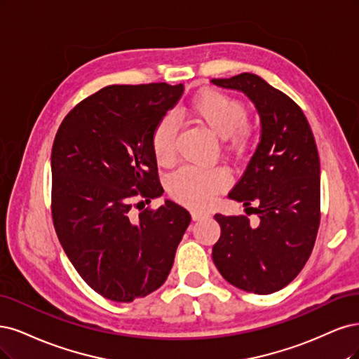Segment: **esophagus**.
<instances>
[{
  "mask_svg": "<svg viewBox=\"0 0 359 359\" xmlns=\"http://www.w3.org/2000/svg\"><path fill=\"white\" fill-rule=\"evenodd\" d=\"M192 216V221H201V219L209 217V213H204V212H191Z\"/></svg>",
  "mask_w": 359,
  "mask_h": 359,
  "instance_id": "obj_1",
  "label": "esophagus"
}]
</instances>
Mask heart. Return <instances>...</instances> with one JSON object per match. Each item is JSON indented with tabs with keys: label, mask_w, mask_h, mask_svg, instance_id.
Listing matches in <instances>:
<instances>
[{
	"label": "heart",
	"mask_w": 359,
	"mask_h": 359,
	"mask_svg": "<svg viewBox=\"0 0 359 359\" xmlns=\"http://www.w3.org/2000/svg\"><path fill=\"white\" fill-rule=\"evenodd\" d=\"M189 116L203 125L219 138L233 152H243L252 140L248 123V109L241 101L231 98L215 89H205L196 94L188 109ZM177 128L172 119L161 121L152 133L150 144L159 165H168L176 154ZM226 176L222 170L213 168L198 171L182 168L168 182L170 195L180 204L191 209H203L210 203L212 196L224 191Z\"/></svg>",
	"instance_id": "heart-1"
}]
</instances>
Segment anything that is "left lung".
<instances>
[{"mask_svg":"<svg viewBox=\"0 0 359 359\" xmlns=\"http://www.w3.org/2000/svg\"><path fill=\"white\" fill-rule=\"evenodd\" d=\"M212 83L243 92L261 121L255 154L228 194L246 209L255 205L250 209L259 221L252 225L248 216L215 215L221 237L213 262L231 285L273 294L303 270L316 240L320 165L315 137L303 110L259 76L241 73Z\"/></svg>","mask_w":359,"mask_h":359,"instance_id":"1","label":"left lung"}]
</instances>
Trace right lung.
I'll list each match as a JSON object with an SVG mask.
<instances>
[{
  "mask_svg": "<svg viewBox=\"0 0 359 359\" xmlns=\"http://www.w3.org/2000/svg\"><path fill=\"white\" fill-rule=\"evenodd\" d=\"M183 90L182 83L102 88L79 102L56 133V234L80 277L111 302L131 303L156 291L191 222L189 212L170 200L133 216L134 196L150 203L164 192L150 138Z\"/></svg>",
  "mask_w": 359,
  "mask_h": 359,
  "instance_id": "1",
  "label": "right lung"
}]
</instances>
